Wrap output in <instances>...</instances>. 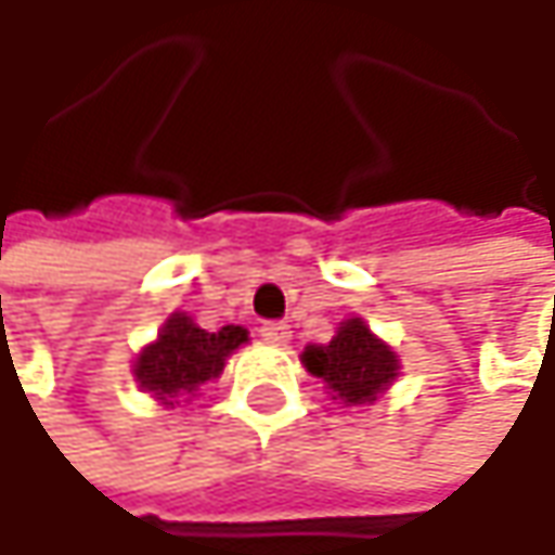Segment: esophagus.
<instances>
[{
  "instance_id": "1",
  "label": "esophagus",
  "mask_w": 555,
  "mask_h": 555,
  "mask_svg": "<svg viewBox=\"0 0 555 555\" xmlns=\"http://www.w3.org/2000/svg\"><path fill=\"white\" fill-rule=\"evenodd\" d=\"M258 335H261V340L274 344V347H287L294 332H291V325H284V322H264V325L258 328Z\"/></svg>"
}]
</instances>
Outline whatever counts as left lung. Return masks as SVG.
<instances>
[{"instance_id":"8db88e82","label":"left lung","mask_w":555,"mask_h":555,"mask_svg":"<svg viewBox=\"0 0 555 555\" xmlns=\"http://www.w3.org/2000/svg\"><path fill=\"white\" fill-rule=\"evenodd\" d=\"M299 363L325 385L332 401L344 408L373 404L401 376L398 353L373 335L360 315L344 319L328 344H309L299 353Z\"/></svg>"}]
</instances>
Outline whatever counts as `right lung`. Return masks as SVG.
I'll return each instance as SVG.
<instances>
[{"label":"right lung","mask_w":555,"mask_h":555,"mask_svg":"<svg viewBox=\"0 0 555 555\" xmlns=\"http://www.w3.org/2000/svg\"><path fill=\"white\" fill-rule=\"evenodd\" d=\"M243 344H249L243 325L205 332L189 312H170L157 337L135 353L132 376L157 404L177 408L179 401H192L202 385L220 378L230 353Z\"/></svg>","instance_id":"right-lung-1"}]
</instances>
